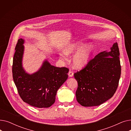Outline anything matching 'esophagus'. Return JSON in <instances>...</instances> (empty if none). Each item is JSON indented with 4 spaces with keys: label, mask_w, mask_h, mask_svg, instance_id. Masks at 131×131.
<instances>
[{
    "label": "esophagus",
    "mask_w": 131,
    "mask_h": 131,
    "mask_svg": "<svg viewBox=\"0 0 131 131\" xmlns=\"http://www.w3.org/2000/svg\"><path fill=\"white\" fill-rule=\"evenodd\" d=\"M68 76H69L70 77H73L74 73H73V71H70L69 72H68Z\"/></svg>",
    "instance_id": "obj_1"
}]
</instances>
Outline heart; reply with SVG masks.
Returning a JSON list of instances; mask_svg holds the SVG:
<instances>
[{"label": "heart", "mask_w": 131, "mask_h": 131, "mask_svg": "<svg viewBox=\"0 0 131 131\" xmlns=\"http://www.w3.org/2000/svg\"><path fill=\"white\" fill-rule=\"evenodd\" d=\"M82 45V43L80 41H74L67 44L64 48V54L61 53L60 54V58L64 61H66L67 58L65 54L71 55L75 53ZM92 50V47L90 45H85L81 48L73 58V67L77 69H80L85 66L89 61Z\"/></svg>", "instance_id": "1"}]
</instances>
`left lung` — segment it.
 I'll return each instance as SVG.
<instances>
[{"label":"left lung","instance_id":"8db88e82","mask_svg":"<svg viewBox=\"0 0 131 131\" xmlns=\"http://www.w3.org/2000/svg\"><path fill=\"white\" fill-rule=\"evenodd\" d=\"M111 50L100 52L83 69L74 74L78 83L77 100L81 105L97 106L115 94L121 74L117 43H114Z\"/></svg>","mask_w":131,"mask_h":131}]
</instances>
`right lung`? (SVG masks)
Returning <instances> with one entry per match:
<instances>
[{
    "label": "right lung",
    "instance_id": "1",
    "mask_svg": "<svg viewBox=\"0 0 131 131\" xmlns=\"http://www.w3.org/2000/svg\"><path fill=\"white\" fill-rule=\"evenodd\" d=\"M24 40L18 39L14 56L12 73L14 82L23 101L38 108H48L54 104L59 88L68 78V68L57 67L47 60L32 74L22 67Z\"/></svg>",
    "mask_w": 131,
    "mask_h": 131
}]
</instances>
